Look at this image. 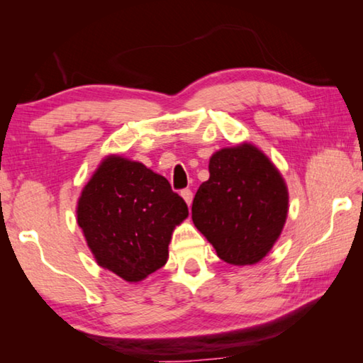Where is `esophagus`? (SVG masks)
<instances>
[{
  "label": "esophagus",
  "mask_w": 363,
  "mask_h": 363,
  "mask_svg": "<svg viewBox=\"0 0 363 363\" xmlns=\"http://www.w3.org/2000/svg\"><path fill=\"white\" fill-rule=\"evenodd\" d=\"M181 195H182V199L186 200V203L190 206L192 205V200H194V192L190 189H184L182 192H181Z\"/></svg>",
  "instance_id": "1"
}]
</instances>
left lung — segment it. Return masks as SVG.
Wrapping results in <instances>:
<instances>
[{"label":"left lung","mask_w":363,"mask_h":363,"mask_svg":"<svg viewBox=\"0 0 363 363\" xmlns=\"http://www.w3.org/2000/svg\"><path fill=\"white\" fill-rule=\"evenodd\" d=\"M288 192L281 176L255 145L223 149L210 160V179L192 203L196 229L233 266L261 261L284 229Z\"/></svg>","instance_id":"8db88e82"}]
</instances>
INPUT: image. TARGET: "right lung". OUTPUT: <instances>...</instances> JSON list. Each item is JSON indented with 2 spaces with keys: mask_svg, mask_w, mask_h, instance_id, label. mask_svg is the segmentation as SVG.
I'll return each mask as SVG.
<instances>
[{
  "mask_svg": "<svg viewBox=\"0 0 363 363\" xmlns=\"http://www.w3.org/2000/svg\"><path fill=\"white\" fill-rule=\"evenodd\" d=\"M77 213L97 264L140 281L167 264L171 233L189 208L167 177L139 162L108 157L84 186Z\"/></svg>",
  "mask_w": 363,
  "mask_h": 363,
  "instance_id": "1",
  "label": "right lung"
}]
</instances>
